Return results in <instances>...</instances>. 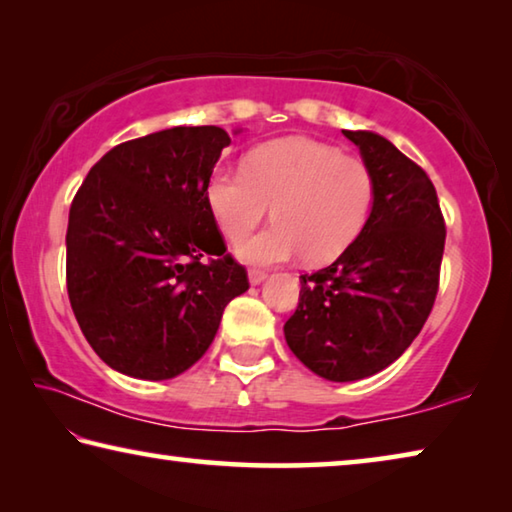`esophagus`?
Instances as JSON below:
<instances>
[{
    "mask_svg": "<svg viewBox=\"0 0 512 512\" xmlns=\"http://www.w3.org/2000/svg\"><path fill=\"white\" fill-rule=\"evenodd\" d=\"M248 280L250 284H262L266 280V271H262V268H250Z\"/></svg>",
    "mask_w": 512,
    "mask_h": 512,
    "instance_id": "obj_1",
    "label": "esophagus"
}]
</instances>
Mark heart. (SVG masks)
Here are the masks:
<instances>
[{
	"label": "heart",
	"instance_id": "obj_1",
	"mask_svg": "<svg viewBox=\"0 0 512 512\" xmlns=\"http://www.w3.org/2000/svg\"><path fill=\"white\" fill-rule=\"evenodd\" d=\"M372 198L366 162L307 137L257 146L244 167L216 169L207 183V205L230 241L253 232L273 207L271 228L237 248L250 264L287 262L300 253L309 264L332 262L359 237Z\"/></svg>",
	"mask_w": 512,
	"mask_h": 512
}]
</instances>
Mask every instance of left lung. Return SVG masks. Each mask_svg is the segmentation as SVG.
<instances>
[{
	"instance_id": "8db88e82",
	"label": "left lung",
	"mask_w": 512,
	"mask_h": 512,
	"mask_svg": "<svg viewBox=\"0 0 512 512\" xmlns=\"http://www.w3.org/2000/svg\"><path fill=\"white\" fill-rule=\"evenodd\" d=\"M359 146L375 201L359 237L334 264L300 275L284 339L329 381H357L402 357L433 309L445 219L427 171L377 133L343 131Z\"/></svg>"
}]
</instances>
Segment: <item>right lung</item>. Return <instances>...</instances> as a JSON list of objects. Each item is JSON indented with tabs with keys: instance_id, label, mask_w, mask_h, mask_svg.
Returning a JSON list of instances; mask_svg holds the SVG:
<instances>
[{
	"instance_id": "add662e5",
	"label": "right lung",
	"mask_w": 512,
	"mask_h": 512,
	"mask_svg": "<svg viewBox=\"0 0 512 512\" xmlns=\"http://www.w3.org/2000/svg\"><path fill=\"white\" fill-rule=\"evenodd\" d=\"M228 144L219 126L117 144L69 207V302L92 350L128 377L160 381L192 368L225 305L250 287L207 205Z\"/></svg>"
}]
</instances>
